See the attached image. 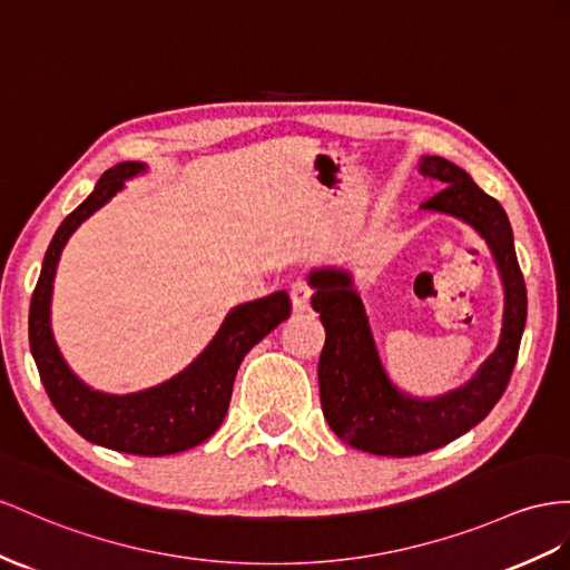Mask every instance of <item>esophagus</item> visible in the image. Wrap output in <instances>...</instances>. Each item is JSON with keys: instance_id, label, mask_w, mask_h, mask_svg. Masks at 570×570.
I'll return each instance as SVG.
<instances>
[{"instance_id": "34e87169", "label": "esophagus", "mask_w": 570, "mask_h": 570, "mask_svg": "<svg viewBox=\"0 0 570 570\" xmlns=\"http://www.w3.org/2000/svg\"><path fill=\"white\" fill-rule=\"evenodd\" d=\"M311 286L305 284L303 279H296L288 288V296H291V305H294V313H305L311 308Z\"/></svg>"}]
</instances>
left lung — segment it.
Returning <instances> with one entry per match:
<instances>
[{
    "label": "left lung",
    "mask_w": 570,
    "mask_h": 570,
    "mask_svg": "<svg viewBox=\"0 0 570 570\" xmlns=\"http://www.w3.org/2000/svg\"><path fill=\"white\" fill-rule=\"evenodd\" d=\"M419 170L441 185V193L421 204V209L455 216L487 240L503 282V325L499 346L470 381L448 395L419 400L387 377L354 276L337 267L308 274L315 291L313 311L325 325V346L317 363L323 414L344 443L385 458L424 455L476 426L508 387L528 317V291L515 257L513 228L501 204L448 158L424 156Z\"/></svg>",
    "instance_id": "8db88e82"
}]
</instances>
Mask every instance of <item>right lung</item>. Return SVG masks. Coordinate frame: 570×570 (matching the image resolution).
Segmentation results:
<instances>
[{"mask_svg": "<svg viewBox=\"0 0 570 570\" xmlns=\"http://www.w3.org/2000/svg\"><path fill=\"white\" fill-rule=\"evenodd\" d=\"M144 170L139 160L106 170L94 193L57 228L31 298L28 342L52 406L81 438L129 455L160 458L204 443L222 426L240 361L291 315V301L286 291H276L233 308L209 346L183 373L156 387L132 395H106L81 383L52 337L50 303L57 262L71 233L118 195L125 180Z\"/></svg>", "mask_w": 570, "mask_h": 570, "instance_id": "1", "label": "right lung"}]
</instances>
